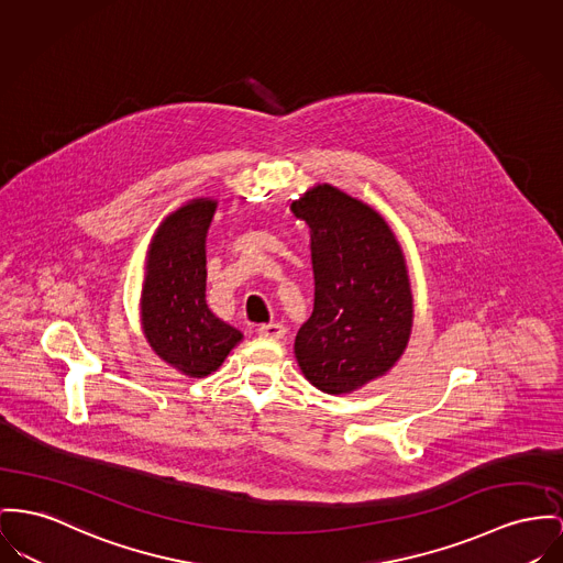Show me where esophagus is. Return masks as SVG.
<instances>
[{"label": "esophagus", "mask_w": 563, "mask_h": 563, "mask_svg": "<svg viewBox=\"0 0 563 563\" xmlns=\"http://www.w3.org/2000/svg\"><path fill=\"white\" fill-rule=\"evenodd\" d=\"M258 335L266 339H282L286 335V327L279 322H271V324H263L258 329Z\"/></svg>", "instance_id": "esophagus-1"}]
</instances>
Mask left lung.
Masks as SVG:
<instances>
[{"label": "left lung", "mask_w": 563, "mask_h": 563, "mask_svg": "<svg viewBox=\"0 0 563 563\" xmlns=\"http://www.w3.org/2000/svg\"><path fill=\"white\" fill-rule=\"evenodd\" d=\"M290 209L311 228L316 279L295 354L318 390L345 395L386 374L410 341L406 258L377 211L329 184L307 189Z\"/></svg>", "instance_id": "obj_1"}]
</instances>
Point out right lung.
I'll return each mask as SVG.
<instances>
[{"label":"right lung","mask_w":563,"mask_h":563,"mask_svg":"<svg viewBox=\"0 0 563 563\" xmlns=\"http://www.w3.org/2000/svg\"><path fill=\"white\" fill-rule=\"evenodd\" d=\"M216 207L211 198L189 200L159 224L147 252L143 333L162 361L189 377L216 372L243 339L205 300V241Z\"/></svg>","instance_id":"add662e5"}]
</instances>
